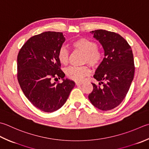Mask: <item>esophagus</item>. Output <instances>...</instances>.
<instances>
[{"label":"esophagus","instance_id":"esophagus-1","mask_svg":"<svg viewBox=\"0 0 149 149\" xmlns=\"http://www.w3.org/2000/svg\"><path fill=\"white\" fill-rule=\"evenodd\" d=\"M83 82H80V81H77V82H75V84L77 86H80L81 84H83Z\"/></svg>","mask_w":149,"mask_h":149}]
</instances>
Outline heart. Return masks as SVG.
Instances as JSON below:
<instances>
[{
  "label": "heart",
  "mask_w": 149,
  "mask_h": 149,
  "mask_svg": "<svg viewBox=\"0 0 149 149\" xmlns=\"http://www.w3.org/2000/svg\"><path fill=\"white\" fill-rule=\"evenodd\" d=\"M72 47L84 54L83 62L92 66H97L103 59V52L97 47V44L86 38H79L72 42ZM57 58L63 65H67L69 59V52L65 46H62L57 53ZM90 70L88 66H70L66 70V75L69 79L81 81L88 75Z\"/></svg>",
  "instance_id": "1"
}]
</instances>
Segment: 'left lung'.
Listing matches in <instances>:
<instances>
[{
	"label": "left lung",
	"instance_id": "1",
	"mask_svg": "<svg viewBox=\"0 0 149 149\" xmlns=\"http://www.w3.org/2000/svg\"><path fill=\"white\" fill-rule=\"evenodd\" d=\"M91 33L103 46L104 57L94 75L99 85L92 83L94 88L88 99L94 107L107 111L120 104L129 92L135 71L133 54L118 33L104 30Z\"/></svg>",
	"mask_w": 149,
	"mask_h": 149
}]
</instances>
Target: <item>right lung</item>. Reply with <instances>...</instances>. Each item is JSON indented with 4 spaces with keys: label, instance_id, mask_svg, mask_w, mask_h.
<instances>
[{
    "label": "right lung",
    "instance_id": "1",
    "mask_svg": "<svg viewBox=\"0 0 149 149\" xmlns=\"http://www.w3.org/2000/svg\"><path fill=\"white\" fill-rule=\"evenodd\" d=\"M65 38L62 32L45 31L30 38L17 56V79L23 93L33 106L53 112L66 103L75 83L63 79L57 53ZM63 83H52V78Z\"/></svg>",
    "mask_w": 149,
    "mask_h": 149
}]
</instances>
